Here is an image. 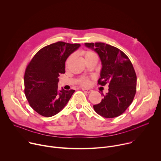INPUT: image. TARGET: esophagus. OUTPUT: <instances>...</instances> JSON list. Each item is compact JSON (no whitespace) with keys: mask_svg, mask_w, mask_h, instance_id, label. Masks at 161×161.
Returning a JSON list of instances; mask_svg holds the SVG:
<instances>
[{"mask_svg":"<svg viewBox=\"0 0 161 161\" xmlns=\"http://www.w3.org/2000/svg\"><path fill=\"white\" fill-rule=\"evenodd\" d=\"M82 90L83 92H86V93H90L92 91L91 89H87V88H82Z\"/></svg>","mask_w":161,"mask_h":161,"instance_id":"esophagus-1","label":"esophagus"}]
</instances>
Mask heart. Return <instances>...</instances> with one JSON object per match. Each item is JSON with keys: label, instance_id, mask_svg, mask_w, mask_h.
Listing matches in <instances>:
<instances>
[{"label": "heart", "instance_id": "1", "mask_svg": "<svg viewBox=\"0 0 161 161\" xmlns=\"http://www.w3.org/2000/svg\"><path fill=\"white\" fill-rule=\"evenodd\" d=\"M81 53L84 57L85 60L87 59L92 58H97V54L95 52H94L93 51H91V50H82L81 52ZM72 57H73L72 55H71L67 58V59L66 60V65H67L69 64V62H71V60L72 59ZM78 83L84 86H87L90 85L89 80L86 77L80 78L78 80Z\"/></svg>", "mask_w": 161, "mask_h": 161}]
</instances>
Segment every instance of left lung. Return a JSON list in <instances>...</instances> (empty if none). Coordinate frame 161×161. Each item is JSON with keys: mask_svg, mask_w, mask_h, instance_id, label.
<instances>
[{"mask_svg": "<svg viewBox=\"0 0 161 161\" xmlns=\"http://www.w3.org/2000/svg\"><path fill=\"white\" fill-rule=\"evenodd\" d=\"M94 50L102 62L98 85H109L108 92L101 102L94 105L99 115L111 119L122 114L132 103L136 93L137 77L129 57L119 48L104 42H85Z\"/></svg>", "mask_w": 161, "mask_h": 161, "instance_id": "obj_1", "label": "left lung"}]
</instances>
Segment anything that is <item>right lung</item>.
<instances>
[{"label": "right lung", "mask_w": 161, "mask_h": 161, "mask_svg": "<svg viewBox=\"0 0 161 161\" xmlns=\"http://www.w3.org/2000/svg\"><path fill=\"white\" fill-rule=\"evenodd\" d=\"M80 44L58 41L39 50L27 65L24 92L31 108L41 115L50 117L59 113L75 92L58 89V77L65 73V62Z\"/></svg>", "instance_id": "right-lung-1"}]
</instances>
